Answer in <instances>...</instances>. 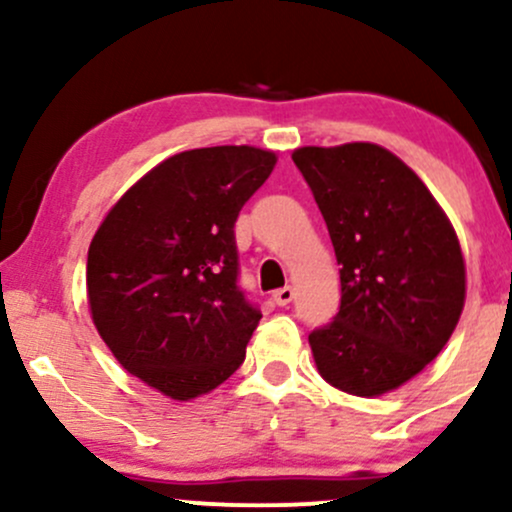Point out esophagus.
<instances>
[{
  "label": "esophagus",
  "instance_id": "esophagus-1",
  "mask_svg": "<svg viewBox=\"0 0 512 512\" xmlns=\"http://www.w3.org/2000/svg\"><path fill=\"white\" fill-rule=\"evenodd\" d=\"M272 301L276 305H289L293 301V289H291V286H284V289H276L272 293Z\"/></svg>",
  "mask_w": 512,
  "mask_h": 512
}]
</instances>
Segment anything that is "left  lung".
Here are the masks:
<instances>
[{
  "mask_svg": "<svg viewBox=\"0 0 512 512\" xmlns=\"http://www.w3.org/2000/svg\"><path fill=\"white\" fill-rule=\"evenodd\" d=\"M291 158L342 267L339 313L308 334L317 370L356 397L397 390L443 351L462 315L455 231L419 175L383 146H303Z\"/></svg>",
  "mask_w": 512,
  "mask_h": 512,
  "instance_id": "8db88e82",
  "label": "left lung"
}]
</instances>
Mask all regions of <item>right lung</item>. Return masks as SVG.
<instances>
[{
  "label": "right lung",
  "instance_id": "add662e5",
  "mask_svg": "<svg viewBox=\"0 0 512 512\" xmlns=\"http://www.w3.org/2000/svg\"><path fill=\"white\" fill-rule=\"evenodd\" d=\"M255 146H209L158 163L91 240L93 325L122 368L170 399H195L245 361L260 308L240 289L236 219L274 170Z\"/></svg>",
  "mask_w": 512,
  "mask_h": 512
}]
</instances>
